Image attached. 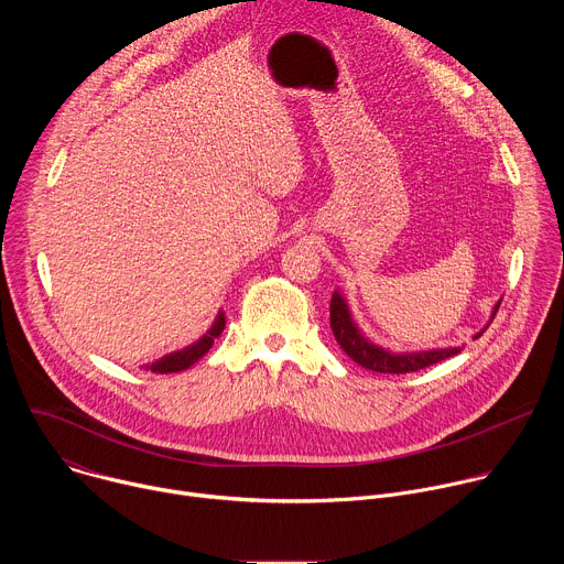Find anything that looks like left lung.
Wrapping results in <instances>:
<instances>
[{
  "instance_id": "1",
  "label": "left lung",
  "mask_w": 564,
  "mask_h": 564,
  "mask_svg": "<svg viewBox=\"0 0 564 564\" xmlns=\"http://www.w3.org/2000/svg\"><path fill=\"white\" fill-rule=\"evenodd\" d=\"M500 301L494 305L487 326L481 328L479 333H475L473 339L481 337V333L489 328V324H491L498 307H500ZM330 328L335 333L337 344L344 348V352L352 361H357L359 366H364L368 370H375V372H390V375L413 372V370L426 368L431 364H437V361H442L446 357H453V355L464 350V344H462V346H455V348H429V350H413V352H392V350L370 341L364 335V330L359 328V324L352 316V310L348 305V299L344 296V292L339 288L333 292V301H330Z\"/></svg>"
}]
</instances>
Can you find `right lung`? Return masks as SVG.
I'll return each instance as SVG.
<instances>
[{
	"label": "right lung",
	"instance_id": "1",
	"mask_svg": "<svg viewBox=\"0 0 564 564\" xmlns=\"http://www.w3.org/2000/svg\"><path fill=\"white\" fill-rule=\"evenodd\" d=\"M223 330H225V312L218 310V314H216V318H214V324L209 326V330H207L203 337H198L194 344L185 346L183 350H174V352H170V355H165V357H160V359H155V361H151V364H144V366H140V368L151 370V372H160V375L187 370V368L194 366L205 352H209V348L214 346V339L220 337Z\"/></svg>",
	"mask_w": 564,
	"mask_h": 564
}]
</instances>
